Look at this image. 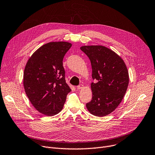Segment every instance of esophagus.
Segmentation results:
<instances>
[{
	"label": "esophagus",
	"instance_id": "34e87169",
	"mask_svg": "<svg viewBox=\"0 0 155 155\" xmlns=\"http://www.w3.org/2000/svg\"><path fill=\"white\" fill-rule=\"evenodd\" d=\"M83 88H84V85H82V84L77 86V89H78V90H80V89H82Z\"/></svg>",
	"mask_w": 155,
	"mask_h": 155
}]
</instances>
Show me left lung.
I'll return each mask as SVG.
<instances>
[{
  "instance_id": "left-lung-1",
  "label": "left lung",
  "mask_w": 155,
  "mask_h": 155,
  "mask_svg": "<svg viewBox=\"0 0 155 155\" xmlns=\"http://www.w3.org/2000/svg\"><path fill=\"white\" fill-rule=\"evenodd\" d=\"M80 50L91 60L92 101L86 107L92 114L103 117L114 110L121 102L129 84L126 65L114 51L101 45L83 46Z\"/></svg>"
}]
</instances>
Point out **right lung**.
Wrapping results in <instances>:
<instances>
[{
    "instance_id": "right-lung-1",
    "label": "right lung",
    "mask_w": 155,
    "mask_h": 155,
    "mask_svg": "<svg viewBox=\"0 0 155 155\" xmlns=\"http://www.w3.org/2000/svg\"><path fill=\"white\" fill-rule=\"evenodd\" d=\"M71 46L64 41L46 43L31 55L24 68L25 92L35 108L45 116L58 114L71 92L63 66L64 56Z\"/></svg>"
}]
</instances>
